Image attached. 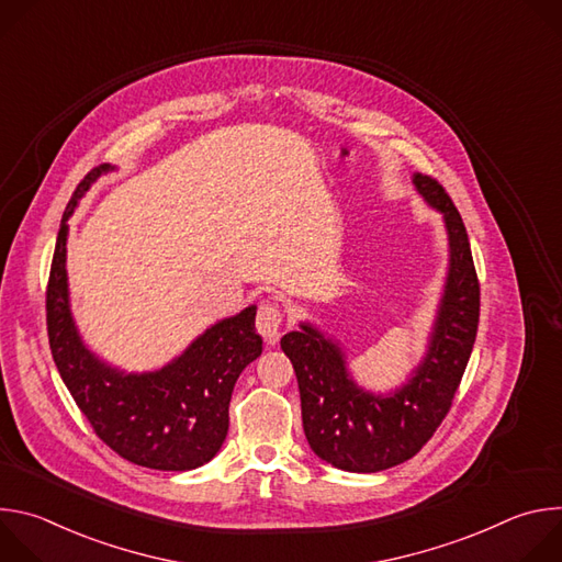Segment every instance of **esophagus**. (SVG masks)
Segmentation results:
<instances>
[{
    "instance_id": "1",
    "label": "esophagus",
    "mask_w": 562,
    "mask_h": 562,
    "mask_svg": "<svg viewBox=\"0 0 562 562\" xmlns=\"http://www.w3.org/2000/svg\"><path fill=\"white\" fill-rule=\"evenodd\" d=\"M282 319H284V313H282V306H280V304L269 302V300L260 304L258 317H256V325H258L260 336H262L269 345H273V342L280 338Z\"/></svg>"
}]
</instances>
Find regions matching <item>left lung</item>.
I'll return each instance as SVG.
<instances>
[{"instance_id": "obj_1", "label": "left lung", "mask_w": 562, "mask_h": 562, "mask_svg": "<svg viewBox=\"0 0 562 562\" xmlns=\"http://www.w3.org/2000/svg\"><path fill=\"white\" fill-rule=\"evenodd\" d=\"M414 184L442 211L451 258L429 351L409 384L391 395L362 391L340 347L311 325L280 340L295 369L304 436L315 456L345 471L389 469L429 442L451 409L477 334L480 282L462 217L438 180L416 173Z\"/></svg>"}]
</instances>
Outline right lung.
Returning <instances> with one entry per match:
<instances>
[{
	"mask_svg": "<svg viewBox=\"0 0 562 562\" xmlns=\"http://www.w3.org/2000/svg\"><path fill=\"white\" fill-rule=\"evenodd\" d=\"M111 171L100 165L72 191L61 215L46 286V329L57 371L95 436L128 462L189 471L209 462L228 431L235 380L262 353L256 306L222 319L178 360L150 373H122L100 362L77 336L68 308V217L89 187Z\"/></svg>",
	"mask_w": 562,
	"mask_h": 562,
	"instance_id": "add662e5",
	"label": "right lung"
}]
</instances>
